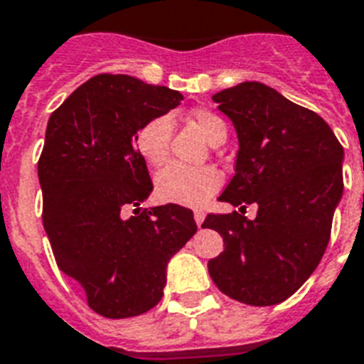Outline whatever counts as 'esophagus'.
Returning a JSON list of instances; mask_svg holds the SVG:
<instances>
[{"mask_svg":"<svg viewBox=\"0 0 364 364\" xmlns=\"http://www.w3.org/2000/svg\"><path fill=\"white\" fill-rule=\"evenodd\" d=\"M204 211H194V221H196V225H198V228L202 227V223H204Z\"/></svg>","mask_w":364,"mask_h":364,"instance_id":"34e87169","label":"esophagus"}]
</instances>
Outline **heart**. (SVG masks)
I'll return each instance as SVG.
<instances>
[{
  "instance_id": "1",
  "label": "heart",
  "mask_w": 364,
  "mask_h": 364,
  "mask_svg": "<svg viewBox=\"0 0 364 364\" xmlns=\"http://www.w3.org/2000/svg\"><path fill=\"white\" fill-rule=\"evenodd\" d=\"M193 122L198 126L211 143L221 141L227 137V126L221 117L208 109H196L191 115ZM171 119L168 115L153 117L151 121L139 126L134 137V145L149 166H162L170 154ZM221 173L210 166L170 164L160 171L154 181V191L159 200L166 204H179L196 208L204 205L221 187Z\"/></svg>"
}]
</instances>
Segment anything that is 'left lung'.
Here are the masks:
<instances>
[{"mask_svg":"<svg viewBox=\"0 0 364 364\" xmlns=\"http://www.w3.org/2000/svg\"><path fill=\"white\" fill-rule=\"evenodd\" d=\"M238 134L236 173L221 202L257 204L210 213L202 228L223 236L208 262L221 293L249 306H274L296 293L319 264L344 191V149L314 111L262 82L245 81L213 96Z\"/></svg>","mask_w":364,"mask_h":364,"instance_id":"left-lung-1","label":"left lung"}]
</instances>
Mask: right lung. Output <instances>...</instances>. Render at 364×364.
<instances>
[{
  "mask_svg": "<svg viewBox=\"0 0 364 364\" xmlns=\"http://www.w3.org/2000/svg\"><path fill=\"white\" fill-rule=\"evenodd\" d=\"M181 100L168 87L102 73L48 119L37 162L43 227L60 270L109 319L159 304L166 266L196 232L193 211L183 205L139 210L153 183L134 145L136 132ZM132 207L134 215L126 218Z\"/></svg>",
  "mask_w": 364,
  "mask_h": 364,
  "instance_id": "obj_1",
  "label": "right lung"
}]
</instances>
